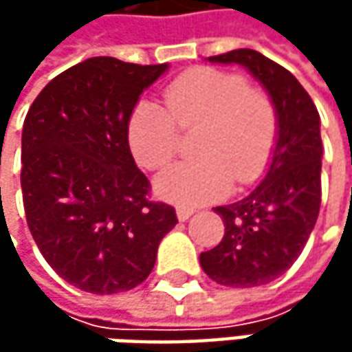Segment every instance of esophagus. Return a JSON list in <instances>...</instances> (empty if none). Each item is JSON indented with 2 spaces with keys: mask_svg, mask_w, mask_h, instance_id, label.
<instances>
[{
  "mask_svg": "<svg viewBox=\"0 0 352 352\" xmlns=\"http://www.w3.org/2000/svg\"><path fill=\"white\" fill-rule=\"evenodd\" d=\"M176 215H178L180 221H188V219L194 215V210H190V208H178V210H176Z\"/></svg>",
  "mask_w": 352,
  "mask_h": 352,
  "instance_id": "esophagus-1",
  "label": "esophagus"
}]
</instances>
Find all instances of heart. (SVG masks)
I'll use <instances>...</instances> for the list:
<instances>
[{"label":"heart","mask_w":352,"mask_h":352,"mask_svg":"<svg viewBox=\"0 0 352 352\" xmlns=\"http://www.w3.org/2000/svg\"><path fill=\"white\" fill-rule=\"evenodd\" d=\"M166 109L151 100L135 103L127 141L137 162L162 170L180 146V133L196 127L192 160H184L156 178V192L166 201L194 208L223 197L235 180H261L278 141V111L261 88L247 86L236 72L197 66L164 88Z\"/></svg>","instance_id":"obj_1"}]
</instances>
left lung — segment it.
<instances>
[{
    "label": "left lung",
    "instance_id": "left-lung-1",
    "mask_svg": "<svg viewBox=\"0 0 352 352\" xmlns=\"http://www.w3.org/2000/svg\"><path fill=\"white\" fill-rule=\"evenodd\" d=\"M210 60L243 64L263 82L276 105L278 142L256 190L241 201L215 208L225 235L217 247L199 254V263L221 286H263L296 263L318 221L323 156L318 107L296 76L252 48Z\"/></svg>",
    "mask_w": 352,
    "mask_h": 352
}]
</instances>
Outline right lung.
I'll return each instance as SVG.
<instances>
[{
    "label": "right lung",
    "instance_id": "add662e5",
    "mask_svg": "<svg viewBox=\"0 0 352 352\" xmlns=\"http://www.w3.org/2000/svg\"><path fill=\"white\" fill-rule=\"evenodd\" d=\"M166 64L96 56L52 78L23 125L27 225L54 272L89 294L127 292L151 274L176 210L151 199L127 141L135 103Z\"/></svg>",
    "mask_w": 352,
    "mask_h": 352
}]
</instances>
